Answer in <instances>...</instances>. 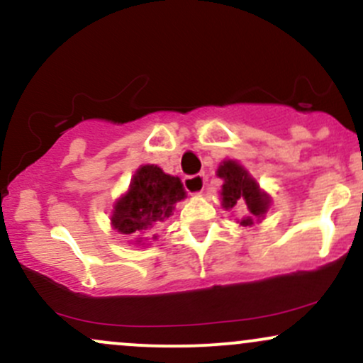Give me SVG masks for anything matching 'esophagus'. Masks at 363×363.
<instances>
[{
  "mask_svg": "<svg viewBox=\"0 0 363 363\" xmlns=\"http://www.w3.org/2000/svg\"><path fill=\"white\" fill-rule=\"evenodd\" d=\"M183 185L185 190L192 195L202 194L203 185H206V174H194V177H185L183 178Z\"/></svg>",
  "mask_w": 363,
  "mask_h": 363,
  "instance_id": "obj_1",
  "label": "esophagus"
}]
</instances>
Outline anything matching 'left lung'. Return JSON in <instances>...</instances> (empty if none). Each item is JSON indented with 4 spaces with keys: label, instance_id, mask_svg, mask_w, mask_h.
Instances as JSON below:
<instances>
[{
    "label": "left lung",
    "instance_id": "left-lung-1",
    "mask_svg": "<svg viewBox=\"0 0 363 363\" xmlns=\"http://www.w3.org/2000/svg\"><path fill=\"white\" fill-rule=\"evenodd\" d=\"M218 177L223 178L221 206L225 209H233L242 206L248 216L242 218L240 225H254V218H262L269 209V195L259 189L257 182L248 174V171L236 161H223L219 164Z\"/></svg>",
    "mask_w": 363,
    "mask_h": 363
}]
</instances>
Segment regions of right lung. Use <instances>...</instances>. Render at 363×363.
I'll return each instance as SVG.
<instances>
[{"mask_svg":"<svg viewBox=\"0 0 363 363\" xmlns=\"http://www.w3.org/2000/svg\"><path fill=\"white\" fill-rule=\"evenodd\" d=\"M182 199H185V189L180 178L166 174L154 164L140 166L128 192L115 203L111 225L120 233L138 236L169 218L174 203Z\"/></svg>","mask_w":363,"mask_h":363,"instance_id":"add662e5","label":"right lung"}]
</instances>
